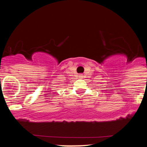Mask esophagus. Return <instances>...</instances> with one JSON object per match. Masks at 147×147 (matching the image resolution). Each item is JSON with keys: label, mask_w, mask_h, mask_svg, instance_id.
<instances>
[{"label": "esophagus", "mask_w": 147, "mask_h": 147, "mask_svg": "<svg viewBox=\"0 0 147 147\" xmlns=\"http://www.w3.org/2000/svg\"><path fill=\"white\" fill-rule=\"evenodd\" d=\"M79 78H80V79L84 78V75H82V74H79Z\"/></svg>", "instance_id": "obj_1"}]
</instances>
